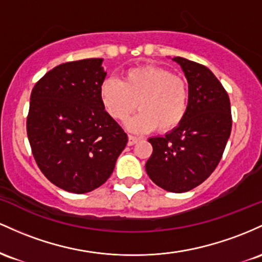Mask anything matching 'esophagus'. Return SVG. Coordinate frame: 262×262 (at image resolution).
I'll return each mask as SVG.
<instances>
[{
    "label": "esophagus",
    "mask_w": 262,
    "mask_h": 262,
    "mask_svg": "<svg viewBox=\"0 0 262 262\" xmlns=\"http://www.w3.org/2000/svg\"><path fill=\"white\" fill-rule=\"evenodd\" d=\"M140 139L139 137H136V136H132V135H128V146H132V145H135V143L137 142V141H139Z\"/></svg>",
    "instance_id": "34e87169"
}]
</instances>
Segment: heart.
Returning <instances> with one entry per match:
<instances>
[{"instance_id":"heart-1","label":"heart","mask_w":262,"mask_h":262,"mask_svg":"<svg viewBox=\"0 0 262 262\" xmlns=\"http://www.w3.org/2000/svg\"><path fill=\"white\" fill-rule=\"evenodd\" d=\"M100 100L113 119L125 121L137 107L141 111L127 122L134 132L174 130L183 122L189 104L186 81L157 66L127 69L122 80L104 79L99 89Z\"/></svg>"}]
</instances>
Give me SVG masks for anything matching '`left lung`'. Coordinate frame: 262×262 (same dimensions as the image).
Segmentation results:
<instances>
[{"label": "left lung", "mask_w": 262, "mask_h": 262, "mask_svg": "<svg viewBox=\"0 0 262 262\" xmlns=\"http://www.w3.org/2000/svg\"><path fill=\"white\" fill-rule=\"evenodd\" d=\"M173 60L188 80V111L178 127L148 140L154 151L146 172L164 190L183 193L202 184L216 168L233 120L228 93L207 67L181 57Z\"/></svg>", "instance_id": "left-lung-1"}]
</instances>
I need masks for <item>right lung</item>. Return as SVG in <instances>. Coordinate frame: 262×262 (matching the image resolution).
I'll return each mask as SVG.
<instances>
[{
    "label": "right lung",
    "instance_id": "add662e5",
    "mask_svg": "<svg viewBox=\"0 0 262 262\" xmlns=\"http://www.w3.org/2000/svg\"><path fill=\"white\" fill-rule=\"evenodd\" d=\"M101 63L92 58L60 64L31 94L27 135L34 160L53 184L76 194L104 184L127 143L100 100L106 76Z\"/></svg>",
    "mask_w": 262,
    "mask_h": 262
}]
</instances>
